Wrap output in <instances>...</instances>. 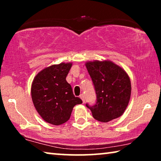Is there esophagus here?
<instances>
[{
  "label": "esophagus",
  "instance_id": "esophagus-1",
  "mask_svg": "<svg viewBox=\"0 0 161 161\" xmlns=\"http://www.w3.org/2000/svg\"><path fill=\"white\" fill-rule=\"evenodd\" d=\"M80 97L81 98V99L82 100V102H83V103L85 102V99H84V94H81L80 95Z\"/></svg>",
  "mask_w": 161,
  "mask_h": 161
}]
</instances>
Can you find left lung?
I'll return each instance as SVG.
<instances>
[{
  "instance_id": "1",
  "label": "left lung",
  "mask_w": 161,
  "mask_h": 161,
  "mask_svg": "<svg viewBox=\"0 0 161 161\" xmlns=\"http://www.w3.org/2000/svg\"><path fill=\"white\" fill-rule=\"evenodd\" d=\"M93 81L97 102L90 107L97 121L108 122L121 116L126 109L131 94L130 78L123 68L109 60L86 62Z\"/></svg>"
}]
</instances>
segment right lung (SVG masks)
I'll list each match as a JSON object with an SVG mask.
<instances>
[{"label":"right lung","instance_id":"right-lung-1","mask_svg":"<svg viewBox=\"0 0 161 161\" xmlns=\"http://www.w3.org/2000/svg\"><path fill=\"white\" fill-rule=\"evenodd\" d=\"M71 62H62L43 69L35 76L31 86L33 104L42 119L55 126L69 119L75 105L82 103L73 94L66 80Z\"/></svg>","mask_w":161,"mask_h":161}]
</instances>
